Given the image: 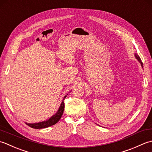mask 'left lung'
I'll use <instances>...</instances> for the list:
<instances>
[{"label": "left lung", "instance_id": "obj_1", "mask_svg": "<svg viewBox=\"0 0 152 152\" xmlns=\"http://www.w3.org/2000/svg\"><path fill=\"white\" fill-rule=\"evenodd\" d=\"M134 56H135V57H136V58H137V60H138V61H139V62H140V64H141V66L142 67H143V63H142V60H141V59H140V57H139V56H138L137 54H134Z\"/></svg>", "mask_w": 152, "mask_h": 152}]
</instances>
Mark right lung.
I'll return each mask as SVG.
<instances>
[{
    "mask_svg": "<svg viewBox=\"0 0 152 152\" xmlns=\"http://www.w3.org/2000/svg\"><path fill=\"white\" fill-rule=\"evenodd\" d=\"M67 95H66L64 98V100L63 101L61 102V104L60 105V107H59V109L58 110V111L56 112V113L53 116H52L50 119L45 121H42V122H40V123H26V124L27 125H28L29 126L33 129H44V128H46V127H48V126H50L55 125L56 123H57L59 120L60 119V118L62 116V114L64 113V99L66 98Z\"/></svg>",
    "mask_w": 152,
    "mask_h": 152,
    "instance_id": "right-lung-1",
    "label": "right lung"
}]
</instances>
